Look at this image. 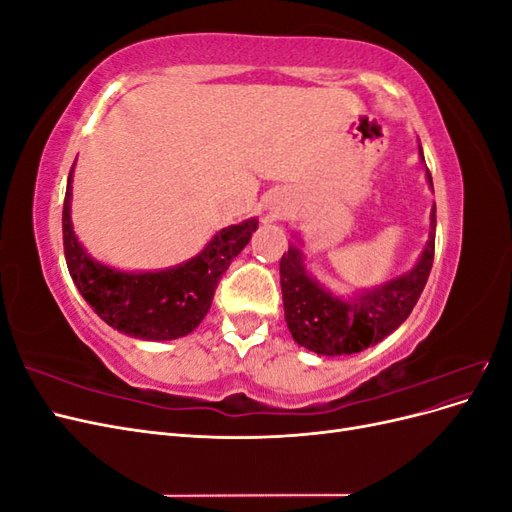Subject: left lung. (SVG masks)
<instances>
[{"label":"left lung","instance_id":"8db88e82","mask_svg":"<svg viewBox=\"0 0 512 512\" xmlns=\"http://www.w3.org/2000/svg\"><path fill=\"white\" fill-rule=\"evenodd\" d=\"M423 158V149L418 147ZM427 179L433 190L431 175ZM436 250V205L431 207L429 239L416 265L371 290L342 299L318 284L307 271L299 247L290 245L280 260L286 324L299 346L324 356L354 354L376 346L404 322L427 284Z\"/></svg>","mask_w":512,"mask_h":512}]
</instances>
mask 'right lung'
<instances>
[{
    "label": "right lung",
    "mask_w": 512,
    "mask_h": 512,
    "mask_svg": "<svg viewBox=\"0 0 512 512\" xmlns=\"http://www.w3.org/2000/svg\"><path fill=\"white\" fill-rule=\"evenodd\" d=\"M72 170L64 215V254L72 280L94 312L119 333L147 342H166L192 333L207 316L215 288L230 262L250 243L258 220L222 228L203 252L164 271L128 273L91 258L79 243L70 218Z\"/></svg>",
    "instance_id": "right-lung-1"
}]
</instances>
